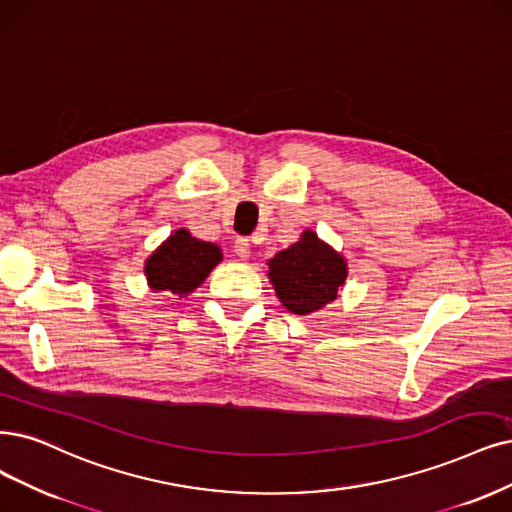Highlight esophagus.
I'll return each mask as SVG.
<instances>
[{
    "label": "esophagus",
    "instance_id": "34e87169",
    "mask_svg": "<svg viewBox=\"0 0 512 512\" xmlns=\"http://www.w3.org/2000/svg\"><path fill=\"white\" fill-rule=\"evenodd\" d=\"M234 253H236L240 259H249V257H251V242H249V238H236V242H234Z\"/></svg>",
    "mask_w": 512,
    "mask_h": 512
}]
</instances>
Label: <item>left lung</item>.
I'll return each mask as SVG.
<instances>
[{"label": "left lung", "instance_id": "obj_1", "mask_svg": "<svg viewBox=\"0 0 512 512\" xmlns=\"http://www.w3.org/2000/svg\"><path fill=\"white\" fill-rule=\"evenodd\" d=\"M268 266L280 304L301 316L337 299V291L348 276L346 259L310 230L289 249L276 253Z\"/></svg>", "mask_w": 512, "mask_h": 512}]
</instances>
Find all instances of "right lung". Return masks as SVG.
Returning <instances> with one entry per match:
<instances>
[{"mask_svg":"<svg viewBox=\"0 0 512 512\" xmlns=\"http://www.w3.org/2000/svg\"><path fill=\"white\" fill-rule=\"evenodd\" d=\"M219 261L217 244L194 238L181 227L147 257L145 276L151 291L183 297L198 289Z\"/></svg>","mask_w":512,"mask_h":512,"instance_id":"right-lung-1","label":"right lung"}]
</instances>
